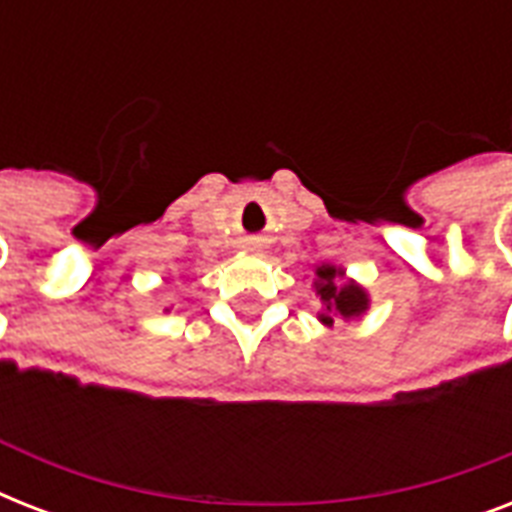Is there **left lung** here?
<instances>
[{
	"label": "left lung",
	"instance_id": "1",
	"mask_svg": "<svg viewBox=\"0 0 512 512\" xmlns=\"http://www.w3.org/2000/svg\"><path fill=\"white\" fill-rule=\"evenodd\" d=\"M319 295L327 305V313H340L342 319H350V316H361L366 311V295L364 289L356 287V284H345V287H337L335 279H342V271L332 268V265H321L319 271ZM321 313V321L324 324H332V316Z\"/></svg>",
	"mask_w": 512,
	"mask_h": 512
}]
</instances>
